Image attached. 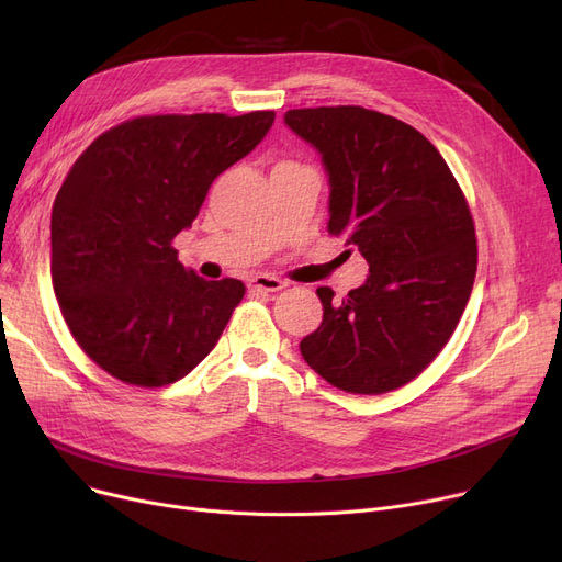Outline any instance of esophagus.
<instances>
[{
	"mask_svg": "<svg viewBox=\"0 0 562 562\" xmlns=\"http://www.w3.org/2000/svg\"><path fill=\"white\" fill-rule=\"evenodd\" d=\"M248 286H250V289H255V291L273 293V291L284 289V286H286V282H282L280 278H273V276H263V273H259V276H252V278L248 280Z\"/></svg>",
	"mask_w": 562,
	"mask_h": 562,
	"instance_id": "34e87169",
	"label": "esophagus"
}]
</instances>
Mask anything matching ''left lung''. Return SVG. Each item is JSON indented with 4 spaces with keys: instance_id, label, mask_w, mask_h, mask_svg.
<instances>
[{
    "instance_id": "obj_1",
    "label": "left lung",
    "mask_w": 562,
    "mask_h": 562,
    "mask_svg": "<svg viewBox=\"0 0 562 562\" xmlns=\"http://www.w3.org/2000/svg\"><path fill=\"white\" fill-rule=\"evenodd\" d=\"M286 127L328 172V232L358 250L369 276L333 301L305 362L350 394H385L417 378L451 339L476 278L467 200L437 147L415 127L362 106L291 109ZM346 250V252H350Z\"/></svg>"
}]
</instances>
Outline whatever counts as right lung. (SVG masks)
I'll return each instance as SVG.
<instances>
[{
  "instance_id": "add662e5",
  "label": "right lung",
  "mask_w": 562,
  "mask_h": 562,
  "mask_svg": "<svg viewBox=\"0 0 562 562\" xmlns=\"http://www.w3.org/2000/svg\"><path fill=\"white\" fill-rule=\"evenodd\" d=\"M273 121V111L134 117L70 168L52 206V284L72 337L113 378L170 385L216 346L246 286L184 269L170 241Z\"/></svg>"
}]
</instances>
